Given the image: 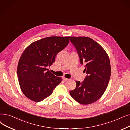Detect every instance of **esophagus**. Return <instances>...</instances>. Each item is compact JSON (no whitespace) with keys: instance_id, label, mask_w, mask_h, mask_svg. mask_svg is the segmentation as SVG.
Masks as SVG:
<instances>
[{"instance_id":"esophagus-1","label":"esophagus","mask_w":130,"mask_h":130,"mask_svg":"<svg viewBox=\"0 0 130 130\" xmlns=\"http://www.w3.org/2000/svg\"><path fill=\"white\" fill-rule=\"evenodd\" d=\"M63 80H64V81H67V80H69V79H68V78H65V77H63Z\"/></svg>"}]
</instances>
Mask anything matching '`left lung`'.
I'll return each mask as SVG.
<instances>
[{"instance_id": "8db88e82", "label": "left lung", "mask_w": 130, "mask_h": 130, "mask_svg": "<svg viewBox=\"0 0 130 130\" xmlns=\"http://www.w3.org/2000/svg\"><path fill=\"white\" fill-rule=\"evenodd\" d=\"M80 63L84 65L87 76L82 82L76 81V88L70 91L72 97L83 105L98 100L108 86L111 74L110 60L104 48L93 39L86 37H71Z\"/></svg>"}]
</instances>
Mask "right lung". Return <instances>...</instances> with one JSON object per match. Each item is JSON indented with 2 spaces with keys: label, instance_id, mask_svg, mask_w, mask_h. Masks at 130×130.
Wrapping results in <instances>:
<instances>
[{
  "label": "right lung",
  "instance_id": "right-lung-1",
  "mask_svg": "<svg viewBox=\"0 0 130 130\" xmlns=\"http://www.w3.org/2000/svg\"><path fill=\"white\" fill-rule=\"evenodd\" d=\"M70 37H50L30 44L22 53L18 66L22 91L30 100L39 102L49 97L62 81L48 69L57 54L69 44Z\"/></svg>",
  "mask_w": 130,
  "mask_h": 130
}]
</instances>
